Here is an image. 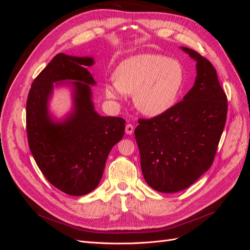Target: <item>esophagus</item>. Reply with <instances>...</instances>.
Here are the masks:
<instances>
[{
	"mask_svg": "<svg viewBox=\"0 0 250 250\" xmlns=\"http://www.w3.org/2000/svg\"><path fill=\"white\" fill-rule=\"evenodd\" d=\"M133 130H134V127H133L132 124H127L126 125V127H125L126 134H132Z\"/></svg>",
	"mask_w": 250,
	"mask_h": 250,
	"instance_id": "1",
	"label": "esophagus"
}]
</instances>
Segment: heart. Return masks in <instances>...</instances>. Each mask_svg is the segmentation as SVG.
<instances>
[{
	"label": "heart",
	"mask_w": 250,
	"mask_h": 250,
	"mask_svg": "<svg viewBox=\"0 0 250 250\" xmlns=\"http://www.w3.org/2000/svg\"><path fill=\"white\" fill-rule=\"evenodd\" d=\"M115 81L104 84V93L111 100L132 95L142 113L157 117L177 102L185 84L184 66L175 59L160 54H139L123 60L113 73Z\"/></svg>",
	"instance_id": "1"
}]
</instances>
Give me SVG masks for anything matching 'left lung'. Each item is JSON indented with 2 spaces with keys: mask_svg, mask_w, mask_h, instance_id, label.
<instances>
[{
  "mask_svg": "<svg viewBox=\"0 0 250 250\" xmlns=\"http://www.w3.org/2000/svg\"><path fill=\"white\" fill-rule=\"evenodd\" d=\"M180 49L196 62L194 86L167 112L140 119L134 130L143 176L162 193L183 191L209 169L228 113L213 64L192 49Z\"/></svg>",
  "mask_w": 250,
  "mask_h": 250,
  "instance_id": "obj_1",
  "label": "left lung"
}]
</instances>
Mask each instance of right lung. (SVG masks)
I'll return each mask as SVG.
<instances>
[{
  "label": "right lung",
  "instance_id": "1",
  "mask_svg": "<svg viewBox=\"0 0 250 250\" xmlns=\"http://www.w3.org/2000/svg\"><path fill=\"white\" fill-rule=\"evenodd\" d=\"M93 57L59 53L40 73L26 105L29 148L51 185L65 194L82 196L99 185L111 148L123 138L125 120L102 117L95 110L87 70ZM56 86L72 87L73 108L62 120L49 113L48 101Z\"/></svg>",
  "mask_w": 250,
  "mask_h": 250
}]
</instances>
